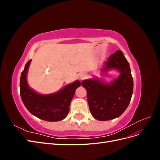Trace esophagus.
<instances>
[{
  "label": "esophagus",
  "mask_w": 160,
  "mask_h": 160,
  "mask_svg": "<svg viewBox=\"0 0 160 160\" xmlns=\"http://www.w3.org/2000/svg\"><path fill=\"white\" fill-rule=\"evenodd\" d=\"M86 77H87V74L85 73V72H82V73H81L79 75V78L81 80H83L85 78H86Z\"/></svg>",
  "instance_id": "1"
}]
</instances>
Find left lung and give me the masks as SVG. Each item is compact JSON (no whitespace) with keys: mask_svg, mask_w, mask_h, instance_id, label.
Instances as JSON below:
<instances>
[{"mask_svg":"<svg viewBox=\"0 0 160 160\" xmlns=\"http://www.w3.org/2000/svg\"><path fill=\"white\" fill-rule=\"evenodd\" d=\"M115 69L119 72L118 78L106 83L93 77L83 80L81 85L87 90L91 115L99 121L117 118L128 107L133 94V81L128 61L122 51L118 50L104 62V73Z\"/></svg>","mask_w":160,"mask_h":160,"instance_id":"8db88e82","label":"left lung"}]
</instances>
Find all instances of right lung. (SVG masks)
I'll return each instance as SVG.
<instances>
[{"instance_id":"right-lung-1","label":"right lung","mask_w":160,"mask_h":160,"mask_svg":"<svg viewBox=\"0 0 160 160\" xmlns=\"http://www.w3.org/2000/svg\"><path fill=\"white\" fill-rule=\"evenodd\" d=\"M32 60L25 66L20 79V93L22 102L29 112L47 122L64 119L69 111V105L75 90L81 85L79 80L67 85L55 93L42 95L31 88L27 82V72Z\"/></svg>"}]
</instances>
